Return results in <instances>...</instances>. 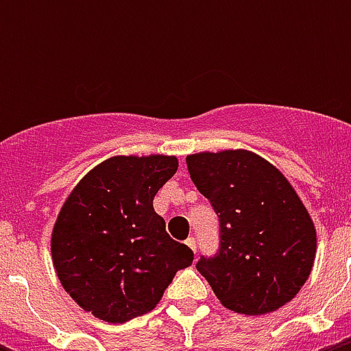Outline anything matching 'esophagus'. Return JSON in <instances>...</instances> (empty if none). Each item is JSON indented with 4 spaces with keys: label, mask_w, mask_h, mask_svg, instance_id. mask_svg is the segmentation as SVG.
Segmentation results:
<instances>
[{
    "label": "esophagus",
    "mask_w": 351,
    "mask_h": 351,
    "mask_svg": "<svg viewBox=\"0 0 351 351\" xmlns=\"http://www.w3.org/2000/svg\"><path fill=\"white\" fill-rule=\"evenodd\" d=\"M186 244L189 245V247H191V250L195 251V253H197V240L193 239V237H189V239L186 240Z\"/></svg>",
    "instance_id": "esophagus-1"
}]
</instances>
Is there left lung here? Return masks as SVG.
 I'll list each match as a JSON object with an SVG mask.
<instances>
[{"label":"left lung","mask_w":351,"mask_h":351,"mask_svg":"<svg viewBox=\"0 0 351 351\" xmlns=\"http://www.w3.org/2000/svg\"><path fill=\"white\" fill-rule=\"evenodd\" d=\"M186 162L220 222L219 251L200 256L197 269L228 310H278L315 261V226L299 195L275 165L244 149L189 154Z\"/></svg>","instance_id":"1"}]
</instances>
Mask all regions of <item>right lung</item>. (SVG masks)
<instances>
[{"label":"right lung","instance_id":"add662e5","mask_svg":"<svg viewBox=\"0 0 351 351\" xmlns=\"http://www.w3.org/2000/svg\"><path fill=\"white\" fill-rule=\"evenodd\" d=\"M175 156H112L90 169L63 204L51 251L63 289L106 322L154 310L193 251L165 231L153 198L175 175Z\"/></svg>","mask_w":351,"mask_h":351}]
</instances>
